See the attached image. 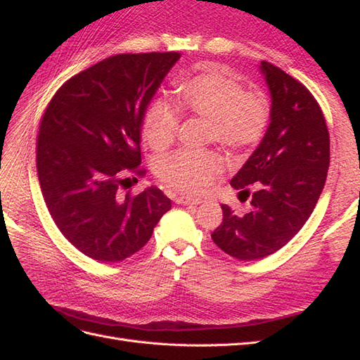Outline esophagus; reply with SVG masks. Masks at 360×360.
Wrapping results in <instances>:
<instances>
[{
	"mask_svg": "<svg viewBox=\"0 0 360 360\" xmlns=\"http://www.w3.org/2000/svg\"><path fill=\"white\" fill-rule=\"evenodd\" d=\"M176 202L180 205H198L202 202L200 198H191V197H177Z\"/></svg>",
	"mask_w": 360,
	"mask_h": 360,
	"instance_id": "34e87169",
	"label": "esophagus"
}]
</instances>
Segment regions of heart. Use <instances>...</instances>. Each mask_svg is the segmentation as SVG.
<instances>
[{"label":"heart","instance_id":"obj_1","mask_svg":"<svg viewBox=\"0 0 360 360\" xmlns=\"http://www.w3.org/2000/svg\"><path fill=\"white\" fill-rule=\"evenodd\" d=\"M179 110L209 122V138L226 150H245L264 135L270 106L263 93L245 91L243 85L221 68L204 64L174 90ZM179 112L162 99L148 103L143 136L158 151L167 150L177 136ZM222 172V160L213 151H177L159 160L156 174L167 188L198 193Z\"/></svg>","mask_w":360,"mask_h":360}]
</instances>
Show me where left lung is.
<instances>
[{
  "mask_svg": "<svg viewBox=\"0 0 360 360\" xmlns=\"http://www.w3.org/2000/svg\"><path fill=\"white\" fill-rule=\"evenodd\" d=\"M270 93V123L254 153L231 179L250 210L237 216L221 204L222 224L212 233L225 254L240 261L264 258L285 246L308 221L328 177L330 146L326 120L304 85L261 61Z\"/></svg>",
  "mask_w": 360,
  "mask_h": 360,
  "instance_id": "1",
  "label": "left lung"
}]
</instances>
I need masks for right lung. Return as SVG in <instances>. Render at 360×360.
Instances as JSON below:
<instances>
[{
  "label": "right lung",
  "instance_id": "add662e5",
  "mask_svg": "<svg viewBox=\"0 0 360 360\" xmlns=\"http://www.w3.org/2000/svg\"><path fill=\"white\" fill-rule=\"evenodd\" d=\"M177 52L120 53L75 75L52 97L37 138V174L53 222L81 252L117 263L143 248L171 200L156 186L120 193L141 169L146 108Z\"/></svg>",
  "mask_w": 360,
  "mask_h": 360
}]
</instances>
